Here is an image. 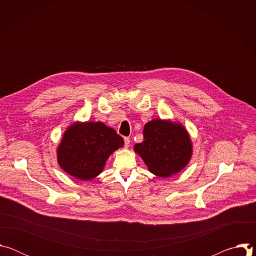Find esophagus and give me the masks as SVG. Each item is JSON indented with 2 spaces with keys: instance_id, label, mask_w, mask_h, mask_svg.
<instances>
[{
  "instance_id": "34e87169",
  "label": "esophagus",
  "mask_w": 256,
  "mask_h": 256,
  "mask_svg": "<svg viewBox=\"0 0 256 256\" xmlns=\"http://www.w3.org/2000/svg\"><path fill=\"white\" fill-rule=\"evenodd\" d=\"M124 147H126V148H128V147H130V138H128V136L124 138Z\"/></svg>"
}]
</instances>
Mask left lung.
<instances>
[{"label": "left lung", "instance_id": "8db88e82", "mask_svg": "<svg viewBox=\"0 0 256 256\" xmlns=\"http://www.w3.org/2000/svg\"><path fill=\"white\" fill-rule=\"evenodd\" d=\"M144 140L134 144L149 170L169 177L184 169L192 154V144L184 126L170 120H153L144 128Z\"/></svg>", "mask_w": 256, "mask_h": 256}]
</instances>
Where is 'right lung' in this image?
Wrapping results in <instances>:
<instances>
[{"mask_svg": "<svg viewBox=\"0 0 256 256\" xmlns=\"http://www.w3.org/2000/svg\"><path fill=\"white\" fill-rule=\"evenodd\" d=\"M122 146L124 138L104 124L77 122L64 134L58 162L70 175L90 180L102 172L107 158Z\"/></svg>", "mask_w": 256, "mask_h": 256, "instance_id": "1", "label": "right lung"}]
</instances>
